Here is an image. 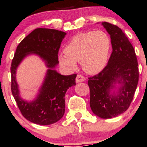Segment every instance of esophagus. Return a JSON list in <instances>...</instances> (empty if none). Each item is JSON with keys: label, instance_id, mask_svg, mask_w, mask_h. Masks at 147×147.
<instances>
[{"label": "esophagus", "instance_id": "1", "mask_svg": "<svg viewBox=\"0 0 147 147\" xmlns=\"http://www.w3.org/2000/svg\"><path fill=\"white\" fill-rule=\"evenodd\" d=\"M85 80V78L82 75H78L76 77V82H81Z\"/></svg>", "mask_w": 147, "mask_h": 147}]
</instances>
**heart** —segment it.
<instances>
[{
  "label": "heart",
  "instance_id": "1",
  "mask_svg": "<svg viewBox=\"0 0 147 147\" xmlns=\"http://www.w3.org/2000/svg\"><path fill=\"white\" fill-rule=\"evenodd\" d=\"M110 47V38L103 31L80 32L65 46V53L59 55L58 60L69 70L76 69L80 63L86 72L97 74L106 66Z\"/></svg>",
  "mask_w": 147,
  "mask_h": 147
}]
</instances>
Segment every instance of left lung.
<instances>
[{
    "label": "left lung",
    "mask_w": 147,
    "mask_h": 147,
    "mask_svg": "<svg viewBox=\"0 0 147 147\" xmlns=\"http://www.w3.org/2000/svg\"><path fill=\"white\" fill-rule=\"evenodd\" d=\"M102 24L110 35L112 53L106 67L89 78L90 105L94 115L110 119L129 107L139 81V68L134 47L123 31L107 22ZM116 83L121 84L117 94L111 92Z\"/></svg>",
    "instance_id": "obj_1"
}]
</instances>
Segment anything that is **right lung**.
Listing matches in <instances>:
<instances>
[{
    "mask_svg": "<svg viewBox=\"0 0 147 147\" xmlns=\"http://www.w3.org/2000/svg\"><path fill=\"white\" fill-rule=\"evenodd\" d=\"M65 35L66 32L57 30L36 28L19 43L12 60V94L23 116L35 124L49 125L61 119L65 111V93L76 84L77 74L65 76L53 69L59 63V49ZM29 54H38L49 67L39 93L32 102L23 100L20 97L15 79L17 67Z\"/></svg>",
    "mask_w": 147,
    "mask_h": 147,
    "instance_id": "right-lung-1",
    "label": "right lung"
}]
</instances>
